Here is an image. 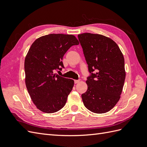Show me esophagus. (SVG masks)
I'll return each mask as SVG.
<instances>
[{"instance_id": "34e87169", "label": "esophagus", "mask_w": 147, "mask_h": 147, "mask_svg": "<svg viewBox=\"0 0 147 147\" xmlns=\"http://www.w3.org/2000/svg\"><path fill=\"white\" fill-rule=\"evenodd\" d=\"M79 82H80L79 80H74V83H75V84H77V83H79Z\"/></svg>"}]
</instances>
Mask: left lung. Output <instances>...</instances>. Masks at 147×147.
Wrapping results in <instances>:
<instances>
[{
    "label": "left lung",
    "instance_id": "8db88e82",
    "mask_svg": "<svg viewBox=\"0 0 147 147\" xmlns=\"http://www.w3.org/2000/svg\"><path fill=\"white\" fill-rule=\"evenodd\" d=\"M88 64V90L82 94L86 108L96 113L113 109L120 99L126 77L124 59L113 40L100 34L78 35Z\"/></svg>",
    "mask_w": 147,
    "mask_h": 147
}]
</instances>
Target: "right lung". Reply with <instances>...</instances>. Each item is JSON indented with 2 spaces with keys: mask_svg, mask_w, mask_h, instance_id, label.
Here are the masks:
<instances>
[{
  "mask_svg": "<svg viewBox=\"0 0 147 147\" xmlns=\"http://www.w3.org/2000/svg\"><path fill=\"white\" fill-rule=\"evenodd\" d=\"M79 44L74 35L51 34L37 38L25 58L26 85L34 104L42 112L52 113L65 105L74 81L55 74L64 68L63 57Z\"/></svg>",
  "mask_w": 147,
  "mask_h": 147,
  "instance_id": "obj_1",
  "label": "right lung"
}]
</instances>
